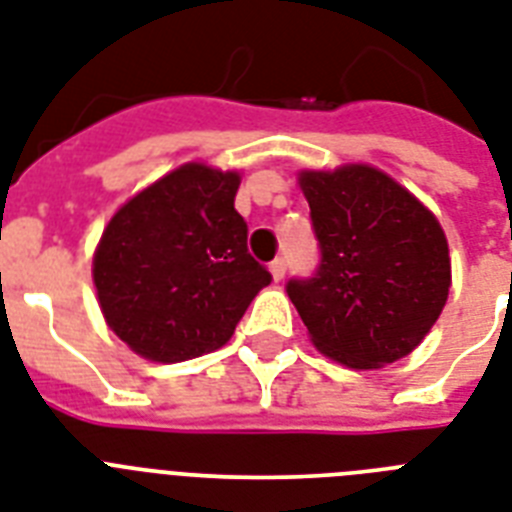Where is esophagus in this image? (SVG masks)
Instances as JSON below:
<instances>
[{
    "mask_svg": "<svg viewBox=\"0 0 512 512\" xmlns=\"http://www.w3.org/2000/svg\"><path fill=\"white\" fill-rule=\"evenodd\" d=\"M271 273L276 281L284 279V273H287V260H284V257H276V260L271 263Z\"/></svg>",
    "mask_w": 512,
    "mask_h": 512,
    "instance_id": "esophagus-1",
    "label": "esophagus"
}]
</instances>
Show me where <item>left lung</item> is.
<instances>
[{
  "instance_id": "8db88e82",
  "label": "left lung",
  "mask_w": 512,
  "mask_h": 512,
  "mask_svg": "<svg viewBox=\"0 0 512 512\" xmlns=\"http://www.w3.org/2000/svg\"><path fill=\"white\" fill-rule=\"evenodd\" d=\"M319 265L287 295L324 356L377 369L409 356L441 316L452 265L441 225L374 167L303 172Z\"/></svg>"
}]
</instances>
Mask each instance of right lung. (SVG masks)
Returning a JSON list of instances; mask_svg holds the SVG:
<instances>
[{
    "label": "right lung",
    "instance_id": "obj_1",
    "mask_svg": "<svg viewBox=\"0 0 512 512\" xmlns=\"http://www.w3.org/2000/svg\"><path fill=\"white\" fill-rule=\"evenodd\" d=\"M236 172L185 164L124 204L92 276L108 327L135 353L175 364L231 340L271 271L247 249Z\"/></svg>",
    "mask_w": 512,
    "mask_h": 512
}]
</instances>
